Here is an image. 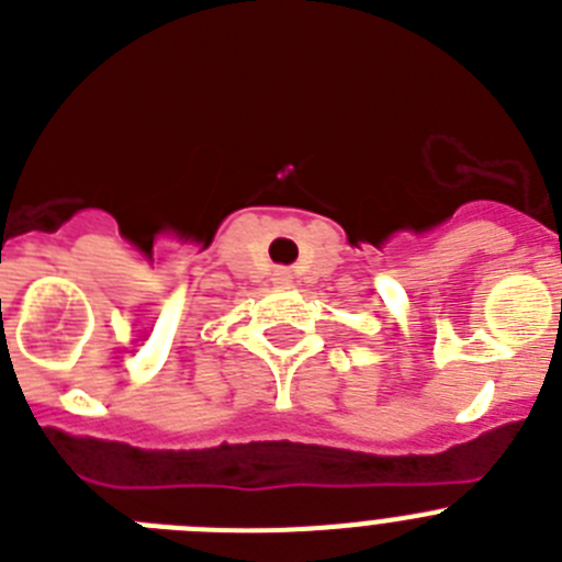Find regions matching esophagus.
Here are the masks:
<instances>
[{
  "label": "esophagus",
  "instance_id": "obj_1",
  "mask_svg": "<svg viewBox=\"0 0 562 562\" xmlns=\"http://www.w3.org/2000/svg\"><path fill=\"white\" fill-rule=\"evenodd\" d=\"M276 278H278V281H290V272L281 270V272H276Z\"/></svg>",
  "mask_w": 562,
  "mask_h": 562
}]
</instances>
